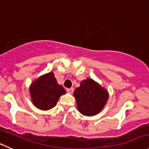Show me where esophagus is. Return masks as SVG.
<instances>
[{
    "instance_id": "esophagus-1",
    "label": "esophagus",
    "mask_w": 149,
    "mask_h": 149,
    "mask_svg": "<svg viewBox=\"0 0 149 149\" xmlns=\"http://www.w3.org/2000/svg\"><path fill=\"white\" fill-rule=\"evenodd\" d=\"M66 91H67L68 93H73L74 88H66Z\"/></svg>"
}]
</instances>
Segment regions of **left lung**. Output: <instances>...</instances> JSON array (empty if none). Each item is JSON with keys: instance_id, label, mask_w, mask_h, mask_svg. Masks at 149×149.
<instances>
[{"instance_id": "left-lung-1", "label": "left lung", "mask_w": 149, "mask_h": 149, "mask_svg": "<svg viewBox=\"0 0 149 149\" xmlns=\"http://www.w3.org/2000/svg\"><path fill=\"white\" fill-rule=\"evenodd\" d=\"M74 96L77 109L84 116H94L100 113L108 100L107 91L92 79L83 80L74 90Z\"/></svg>"}]
</instances>
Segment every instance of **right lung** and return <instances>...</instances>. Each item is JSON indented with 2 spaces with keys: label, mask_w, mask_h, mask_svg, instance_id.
<instances>
[{
  "label": "right lung",
  "mask_w": 149,
  "mask_h": 149,
  "mask_svg": "<svg viewBox=\"0 0 149 149\" xmlns=\"http://www.w3.org/2000/svg\"><path fill=\"white\" fill-rule=\"evenodd\" d=\"M65 93V89L58 84L52 72L40 77L30 86V93L33 104L43 110L55 107L61 96Z\"/></svg>",
  "instance_id": "add662e5"
}]
</instances>
